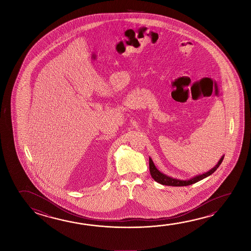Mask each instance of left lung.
<instances>
[{
	"mask_svg": "<svg viewBox=\"0 0 251 251\" xmlns=\"http://www.w3.org/2000/svg\"><path fill=\"white\" fill-rule=\"evenodd\" d=\"M223 156L221 158V160L218 162L217 165L215 167L210 170L209 172L201 174V175H199L197 177H193L190 180H179V179H176V178H173V177H168L165 174L161 173L155 167V165L153 164L151 159L150 158L149 160V165H150V173L151 177L154 178V180L156 181L157 183L162 184V185H172V186H186V185H193L194 183H196L198 181L201 180L205 177H208L209 175H211L212 173H214L218 167L220 166V165L222 164V160H223Z\"/></svg>",
	"mask_w": 251,
	"mask_h": 251,
	"instance_id": "obj_1",
	"label": "left lung"
}]
</instances>
